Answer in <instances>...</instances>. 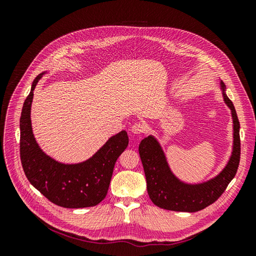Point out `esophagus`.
<instances>
[{
	"mask_svg": "<svg viewBox=\"0 0 256 256\" xmlns=\"http://www.w3.org/2000/svg\"><path fill=\"white\" fill-rule=\"evenodd\" d=\"M131 131H132L134 134H141L146 131V126L141 122H136L134 124V126L131 127Z\"/></svg>",
	"mask_w": 256,
	"mask_h": 256,
	"instance_id": "34e87169",
	"label": "esophagus"
}]
</instances>
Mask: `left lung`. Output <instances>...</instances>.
Masks as SVG:
<instances>
[{
	"label": "left lung",
	"instance_id": "obj_1",
	"mask_svg": "<svg viewBox=\"0 0 256 256\" xmlns=\"http://www.w3.org/2000/svg\"><path fill=\"white\" fill-rule=\"evenodd\" d=\"M220 83L224 102L230 109L233 118V152L228 164L207 182L194 184L184 182L172 173L157 138L152 136L143 138L138 145V154L144 168L147 192L156 206L174 212L202 210L221 196L235 177L240 161V125L235 106L226 94V85L222 81Z\"/></svg>",
	"mask_w": 256,
	"mask_h": 256
}]
</instances>
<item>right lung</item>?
I'll return each mask as SVG.
<instances>
[{
    "label": "right lung",
    "instance_id": "obj_1",
    "mask_svg": "<svg viewBox=\"0 0 256 256\" xmlns=\"http://www.w3.org/2000/svg\"><path fill=\"white\" fill-rule=\"evenodd\" d=\"M44 72L38 74L23 104L20 118V158L28 182L50 202L65 208L96 206L106 198L115 162L127 148L125 130L111 136L92 157L65 164L46 154L37 144L30 122L34 90Z\"/></svg>",
    "mask_w": 256,
    "mask_h": 256
}]
</instances>
